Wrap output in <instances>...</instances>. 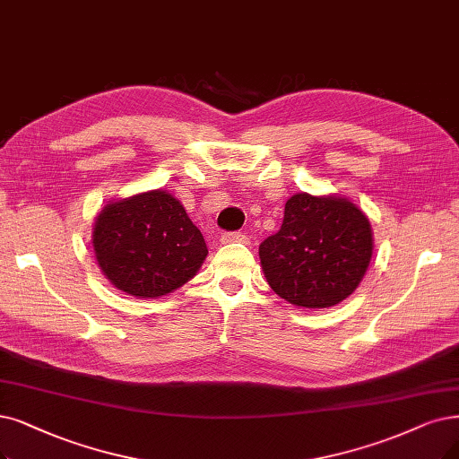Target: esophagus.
<instances>
[{
  "mask_svg": "<svg viewBox=\"0 0 459 459\" xmlns=\"http://www.w3.org/2000/svg\"><path fill=\"white\" fill-rule=\"evenodd\" d=\"M220 241L222 243H247L248 237L241 231H226L220 235Z\"/></svg>",
  "mask_w": 459,
  "mask_h": 459,
  "instance_id": "34e87169",
  "label": "esophagus"
}]
</instances>
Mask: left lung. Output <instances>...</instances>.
Here are the masks:
<instances>
[{
  "label": "left lung",
  "mask_w": 459,
  "mask_h": 459,
  "mask_svg": "<svg viewBox=\"0 0 459 459\" xmlns=\"http://www.w3.org/2000/svg\"><path fill=\"white\" fill-rule=\"evenodd\" d=\"M369 220L348 199L296 194L286 201L281 230L260 245L269 286L305 308L346 299L371 262Z\"/></svg>",
  "instance_id": "8db88e82"
}]
</instances>
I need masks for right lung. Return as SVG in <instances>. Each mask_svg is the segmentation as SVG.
<instances>
[{
    "label": "right lung",
    "mask_w": 459,
    "mask_h": 459,
    "mask_svg": "<svg viewBox=\"0 0 459 459\" xmlns=\"http://www.w3.org/2000/svg\"><path fill=\"white\" fill-rule=\"evenodd\" d=\"M105 277L135 298H158L188 282L207 245L185 207L161 190L107 205L94 226Z\"/></svg>",
    "instance_id": "1"
}]
</instances>
